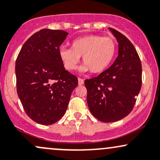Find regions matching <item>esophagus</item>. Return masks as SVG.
Masks as SVG:
<instances>
[{"label":"esophagus","instance_id":"esophagus-1","mask_svg":"<svg viewBox=\"0 0 160 160\" xmlns=\"http://www.w3.org/2000/svg\"><path fill=\"white\" fill-rule=\"evenodd\" d=\"M78 85H82L84 84V80L82 79V78H78Z\"/></svg>","mask_w":160,"mask_h":160}]
</instances>
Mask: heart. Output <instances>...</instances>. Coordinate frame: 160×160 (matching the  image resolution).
I'll use <instances>...</instances> for the list:
<instances>
[{
	"label": "heart",
	"mask_w": 160,
	"mask_h": 160,
	"mask_svg": "<svg viewBox=\"0 0 160 160\" xmlns=\"http://www.w3.org/2000/svg\"><path fill=\"white\" fill-rule=\"evenodd\" d=\"M116 51V44L110 37L88 35L74 39L71 49L61 48L59 57L63 66L68 71L75 70L80 57L85 66L83 71L98 74L102 72L111 64Z\"/></svg>",
	"instance_id": "1"
}]
</instances>
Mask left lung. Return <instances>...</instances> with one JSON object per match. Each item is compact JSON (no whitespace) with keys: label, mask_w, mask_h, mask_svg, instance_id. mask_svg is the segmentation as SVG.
<instances>
[{"label":"left lung","mask_w":160,"mask_h":160,"mask_svg":"<svg viewBox=\"0 0 160 160\" xmlns=\"http://www.w3.org/2000/svg\"><path fill=\"white\" fill-rule=\"evenodd\" d=\"M118 42V56L98 76L86 79L87 102L94 117L105 123L123 119L131 112L142 85V66L133 44L109 28Z\"/></svg>","instance_id":"left-lung-1"}]
</instances>
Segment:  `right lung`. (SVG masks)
I'll use <instances>...</instances> for the list:
<instances>
[{
  "mask_svg": "<svg viewBox=\"0 0 160 160\" xmlns=\"http://www.w3.org/2000/svg\"><path fill=\"white\" fill-rule=\"evenodd\" d=\"M68 32L42 29L22 46L16 60L17 92L23 109L42 125L57 122L66 113L78 78L64 68L59 47Z\"/></svg>",
  "mask_w": 160,
  "mask_h": 160,
  "instance_id": "1",
  "label": "right lung"
}]
</instances>
